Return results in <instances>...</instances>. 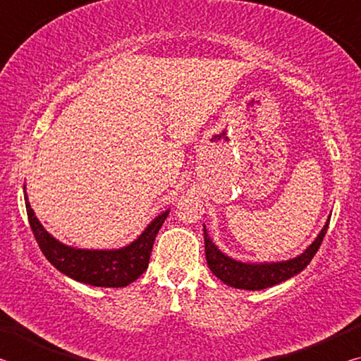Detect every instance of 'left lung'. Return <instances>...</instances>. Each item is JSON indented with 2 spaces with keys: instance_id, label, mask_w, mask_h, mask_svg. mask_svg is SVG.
<instances>
[{
  "instance_id": "obj_1",
  "label": "left lung",
  "mask_w": 361,
  "mask_h": 361,
  "mask_svg": "<svg viewBox=\"0 0 361 361\" xmlns=\"http://www.w3.org/2000/svg\"><path fill=\"white\" fill-rule=\"evenodd\" d=\"M328 224L329 219L323 226L317 239L305 248L304 253L293 259L279 262H242L232 259L223 252H219L218 247L212 242L209 232H207L204 226L207 264H209L210 271L226 285L234 286V288L239 290H264L269 288V286L285 282V280L291 279L307 267L315 253L319 252L323 237H325L328 231Z\"/></svg>"
}]
</instances>
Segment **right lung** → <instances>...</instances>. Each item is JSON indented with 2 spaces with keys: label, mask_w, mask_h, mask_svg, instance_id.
Listing matches in <instances>:
<instances>
[{
  "label": "right lung",
  "mask_w": 361,
  "mask_h": 361,
  "mask_svg": "<svg viewBox=\"0 0 361 361\" xmlns=\"http://www.w3.org/2000/svg\"><path fill=\"white\" fill-rule=\"evenodd\" d=\"M25 207L35 239L47 261L73 280L105 288L130 285L148 269L152 243L169 215L167 210L156 216L130 245L118 250H85L68 247L54 239L35 216L27 194Z\"/></svg>",
  "instance_id": "add662e5"
}]
</instances>
